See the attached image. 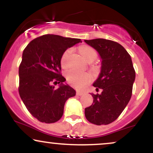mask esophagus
I'll list each match as a JSON object with an SVG mask.
<instances>
[{
    "instance_id": "obj_1",
    "label": "esophagus",
    "mask_w": 153,
    "mask_h": 153,
    "mask_svg": "<svg viewBox=\"0 0 153 153\" xmlns=\"http://www.w3.org/2000/svg\"><path fill=\"white\" fill-rule=\"evenodd\" d=\"M76 94L77 95H78V96H82V95L84 94V92H82V91H77Z\"/></svg>"
}]
</instances>
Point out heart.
Segmentation results:
<instances>
[{
  "instance_id": "heart-1",
  "label": "heart",
  "mask_w": 153,
  "mask_h": 153,
  "mask_svg": "<svg viewBox=\"0 0 153 153\" xmlns=\"http://www.w3.org/2000/svg\"><path fill=\"white\" fill-rule=\"evenodd\" d=\"M80 53L84 59L88 62L94 61L97 57V53L94 49L90 47L83 46L80 48ZM71 50H68L64 52L61 57V65L62 67H65L68 62V59L71 54ZM66 78L68 81L73 86L80 88L88 82L91 80V75L88 73H80V72L71 70L66 73Z\"/></svg>"
}]
</instances>
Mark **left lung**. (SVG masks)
<instances>
[{
	"label": "left lung",
	"instance_id": "8db88e82",
	"mask_svg": "<svg viewBox=\"0 0 153 153\" xmlns=\"http://www.w3.org/2000/svg\"><path fill=\"white\" fill-rule=\"evenodd\" d=\"M99 54L101 72L93 85L100 94H91L94 101L85 108V118L96 125L113 122L122 114L131 99L135 71L129 53L120 44L105 39L84 40Z\"/></svg>",
	"mask_w": 153,
	"mask_h": 153
}]
</instances>
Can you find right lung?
I'll list each match as a JSON object with an SVG mask.
<instances>
[{
	"label": "right lung",
	"instance_id": "1",
	"mask_svg": "<svg viewBox=\"0 0 153 153\" xmlns=\"http://www.w3.org/2000/svg\"><path fill=\"white\" fill-rule=\"evenodd\" d=\"M82 42L80 39L45 34L34 39L24 49L19 69L20 97L26 108L39 122L54 123L61 119L64 106L75 91L61 75V57L67 49ZM52 83H58L55 89Z\"/></svg>",
	"mask_w": 153,
	"mask_h": 153
}]
</instances>
